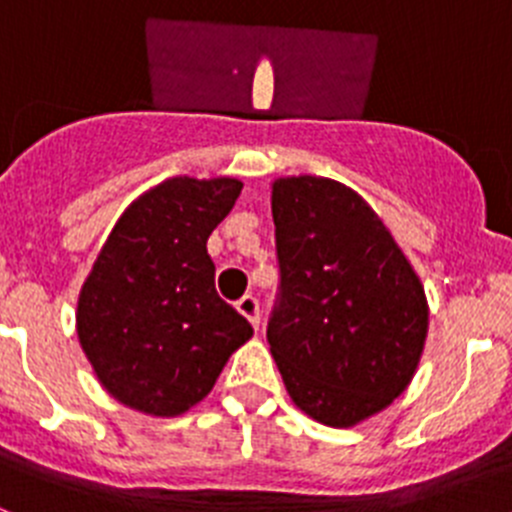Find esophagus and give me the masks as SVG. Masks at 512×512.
Masks as SVG:
<instances>
[{"label":"esophagus","mask_w":512,"mask_h":512,"mask_svg":"<svg viewBox=\"0 0 512 512\" xmlns=\"http://www.w3.org/2000/svg\"><path fill=\"white\" fill-rule=\"evenodd\" d=\"M235 310L241 312L243 318H246L248 323L253 325V328L259 330V325H261V312H259V302H256V297L246 295V297H243V300H238V305H235Z\"/></svg>","instance_id":"obj_1"}]
</instances>
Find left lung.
I'll return each instance as SVG.
<instances>
[{
  "mask_svg": "<svg viewBox=\"0 0 512 512\" xmlns=\"http://www.w3.org/2000/svg\"><path fill=\"white\" fill-rule=\"evenodd\" d=\"M282 302L266 338L289 397L354 428L408 390L428 338L413 264L364 197L325 176L271 182Z\"/></svg>",
  "mask_w": 512,
  "mask_h": 512,
  "instance_id": "left-lung-1",
  "label": "left lung"
}]
</instances>
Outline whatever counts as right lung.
<instances>
[{
    "mask_svg": "<svg viewBox=\"0 0 512 512\" xmlns=\"http://www.w3.org/2000/svg\"><path fill=\"white\" fill-rule=\"evenodd\" d=\"M233 176H171L117 217L76 300V338L120 405L179 418L215 387L253 328L215 292L207 238L233 210Z\"/></svg>",
    "mask_w": 512,
    "mask_h": 512,
    "instance_id": "1",
    "label": "right lung"
}]
</instances>
